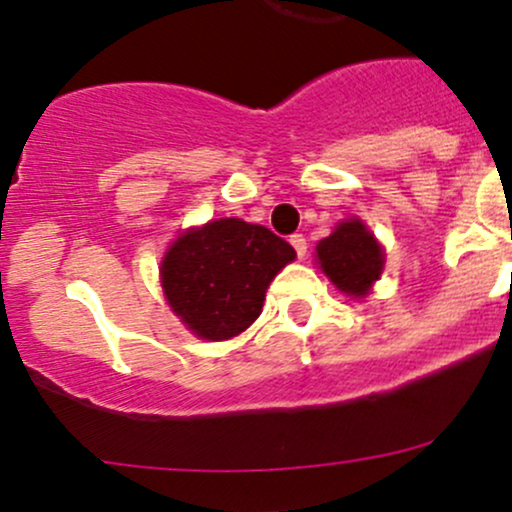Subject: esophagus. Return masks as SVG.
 Masks as SVG:
<instances>
[{
    "label": "esophagus",
    "instance_id": "1",
    "mask_svg": "<svg viewBox=\"0 0 512 512\" xmlns=\"http://www.w3.org/2000/svg\"><path fill=\"white\" fill-rule=\"evenodd\" d=\"M289 242H292V247H294V252H297V257H304L307 255V237L304 235H292L289 237Z\"/></svg>",
    "mask_w": 512,
    "mask_h": 512
}]
</instances>
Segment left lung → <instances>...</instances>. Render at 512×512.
<instances>
[{"label":"left lung","mask_w":512,"mask_h":512,"mask_svg":"<svg viewBox=\"0 0 512 512\" xmlns=\"http://www.w3.org/2000/svg\"><path fill=\"white\" fill-rule=\"evenodd\" d=\"M324 275L352 297L369 294L384 267V252L364 223L347 220L317 245Z\"/></svg>","instance_id":"8db88e82"}]
</instances>
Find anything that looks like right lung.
Returning a JSON list of instances; mask_svg holds the SVG:
<instances>
[{
	"mask_svg": "<svg viewBox=\"0 0 512 512\" xmlns=\"http://www.w3.org/2000/svg\"><path fill=\"white\" fill-rule=\"evenodd\" d=\"M294 247L262 225L223 218L175 240L160 267L165 297L198 337L220 342L245 332L262 312Z\"/></svg>",
	"mask_w": 512,
	"mask_h": 512,
	"instance_id": "obj_1",
	"label": "right lung"
}]
</instances>
